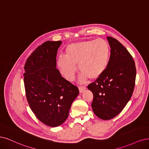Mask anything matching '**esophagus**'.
I'll list each match as a JSON object with an SVG mask.
<instances>
[{
  "label": "esophagus",
  "mask_w": 149,
  "mask_h": 149,
  "mask_svg": "<svg viewBox=\"0 0 149 149\" xmlns=\"http://www.w3.org/2000/svg\"><path fill=\"white\" fill-rule=\"evenodd\" d=\"M85 90H86V87H85V86H80L79 87V92L80 93H83Z\"/></svg>",
  "instance_id": "34e87169"
}]
</instances>
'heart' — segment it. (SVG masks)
<instances>
[{"label": "heart", "mask_w": 149, "mask_h": 149, "mask_svg": "<svg viewBox=\"0 0 149 149\" xmlns=\"http://www.w3.org/2000/svg\"><path fill=\"white\" fill-rule=\"evenodd\" d=\"M65 56L57 59L58 68L64 77L72 81L77 65L81 72V79H98L108 68L111 48L104 39L88 40L70 43L65 49Z\"/></svg>", "instance_id": "b5f03b06"}]
</instances>
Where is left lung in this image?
<instances>
[{
	"label": "left lung",
	"mask_w": 149,
	"mask_h": 149,
	"mask_svg": "<svg viewBox=\"0 0 149 149\" xmlns=\"http://www.w3.org/2000/svg\"><path fill=\"white\" fill-rule=\"evenodd\" d=\"M111 47L110 61L106 70L88 86L93 94L91 107L100 118L107 120L118 115L133 95L136 66L130 53L122 43L107 37Z\"/></svg>",
	"instance_id": "1"
}]
</instances>
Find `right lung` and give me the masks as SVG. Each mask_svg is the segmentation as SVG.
Wrapping results in <instances>:
<instances>
[{
    "label": "right lung",
    "instance_id": "obj_1",
    "mask_svg": "<svg viewBox=\"0 0 149 149\" xmlns=\"http://www.w3.org/2000/svg\"><path fill=\"white\" fill-rule=\"evenodd\" d=\"M61 41H47L27 59L24 83L27 102L36 117L56 127L68 118L78 88L64 79L56 69V55Z\"/></svg>",
    "mask_w": 149,
    "mask_h": 149
}]
</instances>
